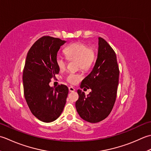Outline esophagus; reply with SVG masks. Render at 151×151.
I'll return each mask as SVG.
<instances>
[{
    "mask_svg": "<svg viewBox=\"0 0 151 151\" xmlns=\"http://www.w3.org/2000/svg\"><path fill=\"white\" fill-rule=\"evenodd\" d=\"M68 89H69L70 92H74L75 91V88L72 87H69Z\"/></svg>",
    "mask_w": 151,
    "mask_h": 151,
    "instance_id": "esophagus-1",
    "label": "esophagus"
}]
</instances>
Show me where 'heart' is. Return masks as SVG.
Returning <instances> with one entry per match:
<instances>
[{
    "label": "heart",
    "mask_w": 151,
    "mask_h": 151,
    "mask_svg": "<svg viewBox=\"0 0 151 151\" xmlns=\"http://www.w3.org/2000/svg\"><path fill=\"white\" fill-rule=\"evenodd\" d=\"M64 53L69 60H76V65L78 68L88 70L93 66L96 57V51L93 47H88L87 44L83 43H73L64 49ZM56 64L60 71L66 69L67 61L62 57L56 58ZM81 73L70 72L66 77V81L72 85H76L82 79Z\"/></svg>",
    "instance_id": "obj_1"
}]
</instances>
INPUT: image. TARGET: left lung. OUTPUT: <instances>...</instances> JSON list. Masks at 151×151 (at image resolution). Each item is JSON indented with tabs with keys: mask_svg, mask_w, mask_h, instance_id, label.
<instances>
[{
	"mask_svg": "<svg viewBox=\"0 0 151 151\" xmlns=\"http://www.w3.org/2000/svg\"><path fill=\"white\" fill-rule=\"evenodd\" d=\"M119 69L114 50L105 40L98 38V57L92 72L83 80L80 87L91 88L87 96L78 89L76 102L78 114L85 121L96 123L107 117L116 100Z\"/></svg>",
	"mask_w": 151,
	"mask_h": 151,
	"instance_id": "8db88e82",
	"label": "left lung"
}]
</instances>
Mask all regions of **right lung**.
<instances>
[{
    "mask_svg": "<svg viewBox=\"0 0 151 151\" xmlns=\"http://www.w3.org/2000/svg\"><path fill=\"white\" fill-rule=\"evenodd\" d=\"M66 41L45 36L39 38L27 55L23 73L24 96L30 111L40 121L51 122L60 115L68 88L51 87V79L59 73L56 64L58 51Z\"/></svg>",
    "mask_w": 151,
    "mask_h": 151,
    "instance_id": "1",
    "label": "right lung"
}]
</instances>
